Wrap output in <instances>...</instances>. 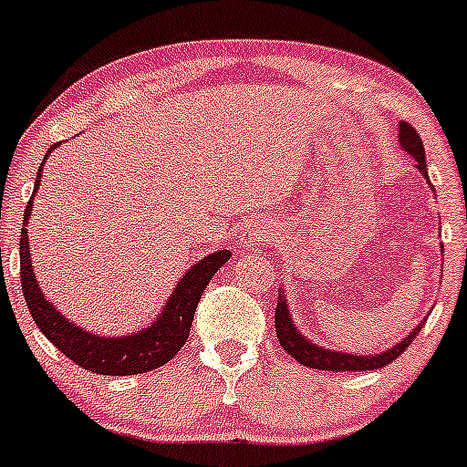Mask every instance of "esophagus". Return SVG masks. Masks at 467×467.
<instances>
[{
    "label": "esophagus",
    "instance_id": "34e87169",
    "mask_svg": "<svg viewBox=\"0 0 467 467\" xmlns=\"http://www.w3.org/2000/svg\"><path fill=\"white\" fill-rule=\"evenodd\" d=\"M265 238H267V227H263V224H258V223H249L243 232V243H244V247H249V249L263 244L265 243Z\"/></svg>",
    "mask_w": 467,
    "mask_h": 467
}]
</instances>
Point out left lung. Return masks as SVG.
I'll use <instances>...</instances> for the list:
<instances>
[{"instance_id":"obj_1","label":"left lung","mask_w":467,"mask_h":467,"mask_svg":"<svg viewBox=\"0 0 467 467\" xmlns=\"http://www.w3.org/2000/svg\"><path fill=\"white\" fill-rule=\"evenodd\" d=\"M400 143L407 152L416 160V166L420 168L422 175L427 177V161H425V148H422V139L420 134L416 132V128H411L410 123L402 121L400 123ZM430 180V177H427ZM425 324V321H422ZM420 324V326H422ZM274 326H276V337L278 344L292 355L299 364L310 368H319V371H373V368H382L387 367L389 362L402 355L407 350V346L411 344V339L416 337L420 326L410 335L396 344L393 348L384 350L382 355H346V353H337V350H326L321 346H315L312 341H307L301 337L299 330L295 328L290 319V312H287V304L285 296L276 301V312H274Z\"/></svg>"}]
</instances>
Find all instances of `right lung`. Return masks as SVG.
I'll list each match as a JSON object with an SVG mask.
<instances>
[{
  "instance_id": "right-lung-1",
  "label": "right lung",
  "mask_w": 467,
  "mask_h": 467,
  "mask_svg": "<svg viewBox=\"0 0 467 467\" xmlns=\"http://www.w3.org/2000/svg\"><path fill=\"white\" fill-rule=\"evenodd\" d=\"M56 146L57 143H54V148ZM54 148H49L45 157H49ZM40 177L42 163L37 168L33 193L40 186ZM31 209L33 198L28 200L26 211H24V224H26L28 215H31ZM229 256L232 254L227 249H220V252L202 258L177 283L175 292L171 295V301H168V306L161 310L160 319L150 328L130 335V337L112 339L96 337V335L80 330L78 326H74L65 317L57 315L56 307L42 296L36 276H33L26 229H22V235H19V278H22L24 299H26L33 321H36L42 335L62 355H67L80 368H88V371L99 373V376H134V373H148L163 367L186 344L202 292L206 290L213 274L227 263Z\"/></svg>"
}]
</instances>
